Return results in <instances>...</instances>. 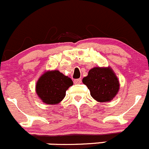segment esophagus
<instances>
[{"mask_svg": "<svg viewBox=\"0 0 149 149\" xmlns=\"http://www.w3.org/2000/svg\"><path fill=\"white\" fill-rule=\"evenodd\" d=\"M74 83H75V84H81V79H75V80H74Z\"/></svg>", "mask_w": 149, "mask_h": 149, "instance_id": "obj_1", "label": "esophagus"}]
</instances>
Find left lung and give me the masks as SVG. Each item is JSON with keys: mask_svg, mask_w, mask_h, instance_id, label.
<instances>
[{"mask_svg": "<svg viewBox=\"0 0 149 149\" xmlns=\"http://www.w3.org/2000/svg\"><path fill=\"white\" fill-rule=\"evenodd\" d=\"M82 82L90 90V95L98 102H109L118 94L120 83L110 67H95L83 78Z\"/></svg>", "mask_w": 149, "mask_h": 149, "instance_id": "obj_1", "label": "left lung"}]
</instances>
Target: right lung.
Masks as SVG:
<instances>
[{
	"mask_svg": "<svg viewBox=\"0 0 149 149\" xmlns=\"http://www.w3.org/2000/svg\"><path fill=\"white\" fill-rule=\"evenodd\" d=\"M73 84L71 79L59 70H48L39 78L36 93L43 103L57 104L64 99L67 90Z\"/></svg>",
	"mask_w": 149,
	"mask_h": 149,
	"instance_id": "1",
	"label": "right lung"
}]
</instances>
